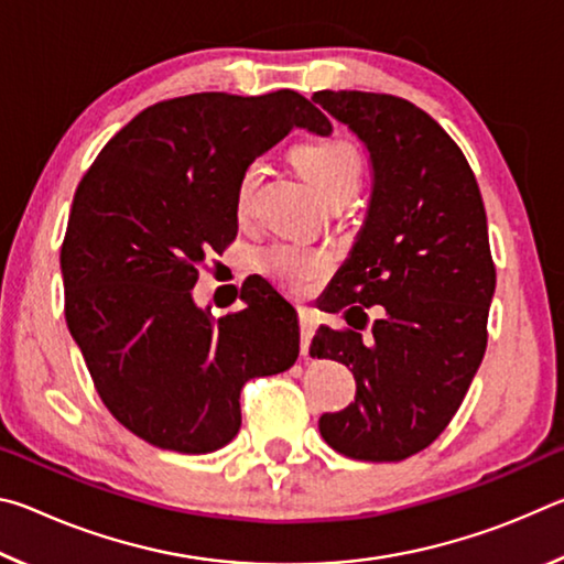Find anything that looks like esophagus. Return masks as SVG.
Returning <instances> with one entry per match:
<instances>
[{
  "mask_svg": "<svg viewBox=\"0 0 564 564\" xmlns=\"http://www.w3.org/2000/svg\"><path fill=\"white\" fill-rule=\"evenodd\" d=\"M299 323H301V352L308 356V346L313 333H316V316H313L311 308H299Z\"/></svg>",
  "mask_w": 564,
  "mask_h": 564,
  "instance_id": "esophagus-1",
  "label": "esophagus"
}]
</instances>
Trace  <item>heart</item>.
<instances>
[{"instance_id": "obj_1", "label": "heart", "mask_w": 564, "mask_h": 564, "mask_svg": "<svg viewBox=\"0 0 564 564\" xmlns=\"http://www.w3.org/2000/svg\"><path fill=\"white\" fill-rule=\"evenodd\" d=\"M293 166L301 171V176L308 181L313 191L328 204L348 202L352 191L360 184L362 159L360 151L343 137H326L301 141L291 149ZM263 181L261 164H248L236 184V216L246 221L253 214L256 194ZM263 269L275 283L285 285L291 291H301L305 285L328 273L330 259L326 251L318 248H305L299 243H275L263 253Z\"/></svg>"}]
</instances>
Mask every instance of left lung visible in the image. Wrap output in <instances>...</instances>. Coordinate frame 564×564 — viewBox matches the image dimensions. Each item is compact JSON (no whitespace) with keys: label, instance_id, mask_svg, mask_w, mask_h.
Instances as JSON below:
<instances>
[{"label":"left lung","instance_id":"left-lung-1","mask_svg":"<svg viewBox=\"0 0 564 564\" xmlns=\"http://www.w3.org/2000/svg\"><path fill=\"white\" fill-rule=\"evenodd\" d=\"M313 101L358 133L376 171L366 226L323 299L348 326H323L311 343L313 358L352 370L356 403L318 427L352 460H405L445 431L488 348V216L460 147L415 104L328 89Z\"/></svg>","mask_w":564,"mask_h":564}]
</instances>
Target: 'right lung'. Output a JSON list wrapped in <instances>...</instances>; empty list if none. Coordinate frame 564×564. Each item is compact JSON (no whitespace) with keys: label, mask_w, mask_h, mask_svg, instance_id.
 I'll use <instances>...</instances> for the list:
<instances>
[{"label":"right lung","mask_w":564,"mask_h":564,"mask_svg":"<svg viewBox=\"0 0 564 564\" xmlns=\"http://www.w3.org/2000/svg\"><path fill=\"white\" fill-rule=\"evenodd\" d=\"M293 127L330 133L293 89L164 99L113 133L76 186L59 256L66 326L101 403L161 451L231 443L243 386L299 358L295 311L269 283L218 321L191 299L206 256L236 238L238 176Z\"/></svg>","instance_id":"obj_1"}]
</instances>
